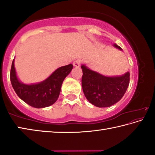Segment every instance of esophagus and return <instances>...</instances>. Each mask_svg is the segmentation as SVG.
Segmentation results:
<instances>
[{"label":"esophagus","mask_w":155,"mask_h":155,"mask_svg":"<svg viewBox=\"0 0 155 155\" xmlns=\"http://www.w3.org/2000/svg\"><path fill=\"white\" fill-rule=\"evenodd\" d=\"M80 63H81L80 60H78V59L75 60V61L73 62V65L76 68H78L80 66Z\"/></svg>","instance_id":"1"}]
</instances>
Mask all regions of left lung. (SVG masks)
<instances>
[{
    "instance_id": "8db88e82",
    "label": "left lung",
    "mask_w": 155,
    "mask_h": 155,
    "mask_svg": "<svg viewBox=\"0 0 155 155\" xmlns=\"http://www.w3.org/2000/svg\"><path fill=\"white\" fill-rule=\"evenodd\" d=\"M115 48L122 51L117 44ZM83 70L82 87L86 98L91 104L98 107H109L120 101L129 85L130 73L120 76L108 77L92 70L85 64Z\"/></svg>"
}]
</instances>
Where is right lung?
Listing matches in <instances>:
<instances>
[{"label": "right lung", "instance_id": "1", "mask_svg": "<svg viewBox=\"0 0 155 155\" xmlns=\"http://www.w3.org/2000/svg\"><path fill=\"white\" fill-rule=\"evenodd\" d=\"M73 68L72 64L61 66L40 83L26 84L19 80L13 60L10 79L12 87L20 99L35 108H44L53 104L59 98L63 81Z\"/></svg>", "mask_w": 155, "mask_h": 155}]
</instances>
